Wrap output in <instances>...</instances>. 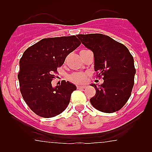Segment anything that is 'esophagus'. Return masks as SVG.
I'll use <instances>...</instances> for the list:
<instances>
[{"label": "esophagus", "mask_w": 152, "mask_h": 152, "mask_svg": "<svg viewBox=\"0 0 152 152\" xmlns=\"http://www.w3.org/2000/svg\"><path fill=\"white\" fill-rule=\"evenodd\" d=\"M86 88L85 85H78V86H77V89H80V90L84 89V88Z\"/></svg>", "instance_id": "34e87169"}]
</instances>
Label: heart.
Here are the masks:
<instances>
[{
    "mask_svg": "<svg viewBox=\"0 0 152 152\" xmlns=\"http://www.w3.org/2000/svg\"><path fill=\"white\" fill-rule=\"evenodd\" d=\"M87 76L85 73L82 72H77V73H74L72 75H70L69 79L71 81L75 83V84H83L85 82Z\"/></svg>",
    "mask_w": 152,
    "mask_h": 152,
    "instance_id": "1",
    "label": "heart"
}]
</instances>
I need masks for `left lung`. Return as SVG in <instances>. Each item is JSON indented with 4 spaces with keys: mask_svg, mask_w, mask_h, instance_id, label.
I'll list each match as a JSON object with an SVG mask.
<instances>
[{
    "mask_svg": "<svg viewBox=\"0 0 152 152\" xmlns=\"http://www.w3.org/2000/svg\"><path fill=\"white\" fill-rule=\"evenodd\" d=\"M81 43L94 56V70L102 76L103 83L96 86V94L90 99L95 109L111 113L119 110L131 96L135 68L134 59L123 44L100 33L79 34Z\"/></svg>",
    "mask_w": 152,
    "mask_h": 152,
    "instance_id": "left-lung-1",
    "label": "left lung"
}]
</instances>
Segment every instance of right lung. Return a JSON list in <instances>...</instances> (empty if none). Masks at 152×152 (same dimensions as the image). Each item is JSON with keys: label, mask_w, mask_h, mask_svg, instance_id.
I'll list each match as a JSON object with an SVG mask.
<instances>
[{"label": "right lung", "mask_w": 152, "mask_h": 152, "mask_svg": "<svg viewBox=\"0 0 152 152\" xmlns=\"http://www.w3.org/2000/svg\"><path fill=\"white\" fill-rule=\"evenodd\" d=\"M80 45L75 36L46 38L23 52L18 74L20 89L26 104L36 115L54 117L67 108L76 86L62 80L53 88L52 80L67 56Z\"/></svg>", "instance_id": "1"}]
</instances>
